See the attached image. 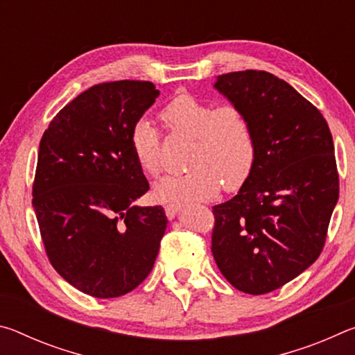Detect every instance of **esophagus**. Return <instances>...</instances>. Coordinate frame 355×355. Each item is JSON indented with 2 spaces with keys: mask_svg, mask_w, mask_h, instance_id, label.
Listing matches in <instances>:
<instances>
[{
  "mask_svg": "<svg viewBox=\"0 0 355 355\" xmlns=\"http://www.w3.org/2000/svg\"><path fill=\"white\" fill-rule=\"evenodd\" d=\"M183 205H178V203H169V205H166L164 209H166V214L167 218L169 219H173L175 216L180 213V209H182Z\"/></svg>",
  "mask_w": 355,
  "mask_h": 355,
  "instance_id": "esophagus-1",
  "label": "esophagus"
}]
</instances>
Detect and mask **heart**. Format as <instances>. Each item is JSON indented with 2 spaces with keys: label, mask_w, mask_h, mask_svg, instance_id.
<instances>
[{
  "label": "heart",
  "mask_w": 355,
  "mask_h": 355,
  "mask_svg": "<svg viewBox=\"0 0 355 355\" xmlns=\"http://www.w3.org/2000/svg\"><path fill=\"white\" fill-rule=\"evenodd\" d=\"M166 127L192 137L188 153L189 171L167 175L155 184V197L166 203L208 200L218 194L220 183L236 189L250 175L255 163V135L248 114L236 105L203 101L178 95L161 111ZM135 159L148 177L161 172L159 131L148 119L137 120L131 131Z\"/></svg>",
  "instance_id": "heart-1"
}]
</instances>
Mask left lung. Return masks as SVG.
Returning <instances> with one entry per match:
<instances>
[{
	"mask_svg": "<svg viewBox=\"0 0 355 355\" xmlns=\"http://www.w3.org/2000/svg\"><path fill=\"white\" fill-rule=\"evenodd\" d=\"M213 87L249 116L257 153L238 194L213 207L211 252L236 290L264 294L321 254L340 192L332 135L309 100L268 71L219 75Z\"/></svg>",
	"mask_w": 355,
	"mask_h": 355,
	"instance_id": "1",
	"label": "left lung"
}]
</instances>
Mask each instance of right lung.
<instances>
[{
	"label": "right lung",
	"mask_w": 355,
	"mask_h": 355,
	"mask_svg": "<svg viewBox=\"0 0 355 355\" xmlns=\"http://www.w3.org/2000/svg\"><path fill=\"white\" fill-rule=\"evenodd\" d=\"M159 91L150 81L98 84L56 114L42 136L33 208L53 268L89 296H123L152 271L163 207L135 205L148 182L131 131Z\"/></svg>",
	"instance_id": "obj_1"
}]
</instances>
